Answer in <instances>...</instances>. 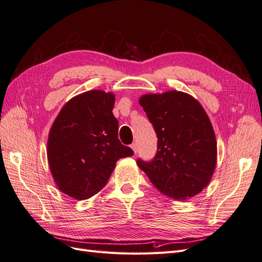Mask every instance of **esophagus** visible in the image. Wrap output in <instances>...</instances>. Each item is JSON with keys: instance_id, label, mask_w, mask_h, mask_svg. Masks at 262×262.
<instances>
[{"instance_id": "1", "label": "esophagus", "mask_w": 262, "mask_h": 262, "mask_svg": "<svg viewBox=\"0 0 262 262\" xmlns=\"http://www.w3.org/2000/svg\"><path fill=\"white\" fill-rule=\"evenodd\" d=\"M131 148L133 149V152L137 154V152H138V145H137V143H132L131 144Z\"/></svg>"}]
</instances>
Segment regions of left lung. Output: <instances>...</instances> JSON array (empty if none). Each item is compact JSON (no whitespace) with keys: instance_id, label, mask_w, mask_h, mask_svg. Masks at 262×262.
<instances>
[{"instance_id":"1","label":"left lung","mask_w":262,"mask_h":262,"mask_svg":"<svg viewBox=\"0 0 262 262\" xmlns=\"http://www.w3.org/2000/svg\"><path fill=\"white\" fill-rule=\"evenodd\" d=\"M140 105L157 136V153L138 166L162 193L187 200L209 185L216 166L217 146L212 123L191 95L169 91L145 94Z\"/></svg>"}]
</instances>
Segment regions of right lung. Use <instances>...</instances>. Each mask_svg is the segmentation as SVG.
Listing matches in <instances>:
<instances>
[{"mask_svg":"<svg viewBox=\"0 0 262 262\" xmlns=\"http://www.w3.org/2000/svg\"><path fill=\"white\" fill-rule=\"evenodd\" d=\"M114 104V93L85 92L62 107L51 126L47 142L51 175L60 191L73 199L96 194L117 161L133 155L118 139Z\"/></svg>","mask_w":262,"mask_h":262,"instance_id":"right-lung-1","label":"right lung"}]
</instances>
